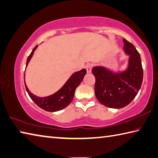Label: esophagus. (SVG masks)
<instances>
[{
  "mask_svg": "<svg viewBox=\"0 0 158 158\" xmlns=\"http://www.w3.org/2000/svg\"><path fill=\"white\" fill-rule=\"evenodd\" d=\"M92 68H93V65L90 64H88L86 65H85V69H86V71L88 73H90L92 71Z\"/></svg>",
  "mask_w": 158,
  "mask_h": 158,
  "instance_id": "1",
  "label": "esophagus"
}]
</instances>
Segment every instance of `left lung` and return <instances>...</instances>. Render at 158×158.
<instances>
[{"instance_id": "obj_1", "label": "left lung", "mask_w": 158, "mask_h": 158, "mask_svg": "<svg viewBox=\"0 0 158 158\" xmlns=\"http://www.w3.org/2000/svg\"><path fill=\"white\" fill-rule=\"evenodd\" d=\"M124 50L129 56L124 70L114 71L105 66H95L92 73L95 77L94 93L105 106L122 108L133 101L142 84L141 57L134 45L123 39Z\"/></svg>"}]
</instances>
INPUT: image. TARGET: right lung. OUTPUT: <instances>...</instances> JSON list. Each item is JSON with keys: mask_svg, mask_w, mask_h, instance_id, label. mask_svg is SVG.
<instances>
[{"mask_svg": "<svg viewBox=\"0 0 158 158\" xmlns=\"http://www.w3.org/2000/svg\"><path fill=\"white\" fill-rule=\"evenodd\" d=\"M38 48V45H36L34 48V49L31 51V54L27 57V62H26V68L28 64L30 61V59L32 57L34 53V51ZM86 74V70L85 69H82L81 70L76 72L73 73L69 77V79L67 80V81L65 83L64 85L59 89L58 91H56L55 93L51 94L50 96L40 97L38 96L34 95L28 89L26 84L25 81V76L24 74V82L26 90L28 94L30 97V98L32 99V101L35 104L42 109H44L45 111L48 112H56L61 110L62 109L66 108L69 105L72 100L73 99L74 95V92H75L76 88L79 86V84H81L83 79Z\"/></svg>", "mask_w": 158, "mask_h": 158, "instance_id": "obj_1", "label": "right lung"}]
</instances>
